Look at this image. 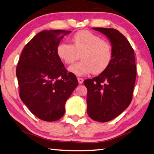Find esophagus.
Listing matches in <instances>:
<instances>
[{"label": "esophagus", "mask_w": 154, "mask_h": 154, "mask_svg": "<svg viewBox=\"0 0 154 154\" xmlns=\"http://www.w3.org/2000/svg\"><path fill=\"white\" fill-rule=\"evenodd\" d=\"M78 80H79V84H82L83 83V81H84V80H83V79H82V78H78Z\"/></svg>", "instance_id": "1"}]
</instances>
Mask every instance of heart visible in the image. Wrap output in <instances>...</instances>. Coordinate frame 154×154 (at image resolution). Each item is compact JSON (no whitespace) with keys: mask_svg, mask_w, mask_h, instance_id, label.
Returning a JSON list of instances; mask_svg holds the SVG:
<instances>
[{"mask_svg":"<svg viewBox=\"0 0 154 154\" xmlns=\"http://www.w3.org/2000/svg\"><path fill=\"white\" fill-rule=\"evenodd\" d=\"M72 44L61 42L57 48L59 58L65 64L73 63L79 58L82 60L69 67L70 72L77 75L101 74L109 66L113 51L109 42L88 30H80L73 35Z\"/></svg>","mask_w":154,"mask_h":154,"instance_id":"b5f03b06","label":"heart"}]
</instances>
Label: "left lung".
Wrapping results in <instances>:
<instances>
[{"instance_id": "1", "label": "left lung", "mask_w": 154, "mask_h": 154, "mask_svg": "<svg viewBox=\"0 0 154 154\" xmlns=\"http://www.w3.org/2000/svg\"><path fill=\"white\" fill-rule=\"evenodd\" d=\"M108 38L112 46L111 63L104 72L87 79V113L91 119L108 122L119 116L133 99L137 71L134 50L128 40L116 29L93 28Z\"/></svg>"}]
</instances>
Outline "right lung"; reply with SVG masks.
Instances as JSON below:
<instances>
[{
    "label": "right lung",
    "instance_id": "obj_1",
    "mask_svg": "<svg viewBox=\"0 0 154 154\" xmlns=\"http://www.w3.org/2000/svg\"><path fill=\"white\" fill-rule=\"evenodd\" d=\"M71 31L44 30L37 34L21 52L16 68L20 97L40 120L55 121L63 116L65 104L79 82L67 72L57 54L64 36Z\"/></svg>",
    "mask_w": 154,
    "mask_h": 154
}]
</instances>
